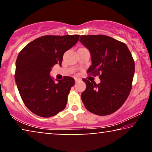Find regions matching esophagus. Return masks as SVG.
Returning a JSON list of instances; mask_svg holds the SVG:
<instances>
[{
    "label": "esophagus",
    "mask_w": 152,
    "mask_h": 152,
    "mask_svg": "<svg viewBox=\"0 0 152 152\" xmlns=\"http://www.w3.org/2000/svg\"><path fill=\"white\" fill-rule=\"evenodd\" d=\"M75 82H79V81H80V79H78V78H75Z\"/></svg>",
    "instance_id": "esophagus-1"
}]
</instances>
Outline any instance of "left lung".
<instances>
[{
	"instance_id": "8db88e82",
	"label": "left lung",
	"mask_w": 152,
	"mask_h": 152,
	"mask_svg": "<svg viewBox=\"0 0 152 152\" xmlns=\"http://www.w3.org/2000/svg\"><path fill=\"white\" fill-rule=\"evenodd\" d=\"M80 41L91 53L87 73L99 75L96 84L84 79L86 88L81 95L86 109L98 115L114 113L129 95L135 64L125 43L106 35H82Z\"/></svg>"
}]
</instances>
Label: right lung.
Instances as JSON below:
<instances>
[{
  "mask_svg": "<svg viewBox=\"0 0 152 152\" xmlns=\"http://www.w3.org/2000/svg\"><path fill=\"white\" fill-rule=\"evenodd\" d=\"M79 37L43 36L29 43L18 54L14 76L16 86L25 105L36 115L49 118L65 109L75 80L64 77L55 82L50 72L54 65H61L64 53L76 44Z\"/></svg>",
  "mask_w": 152,
  "mask_h": 152,
  "instance_id": "add662e5",
  "label": "right lung"
}]
</instances>
